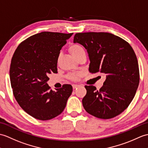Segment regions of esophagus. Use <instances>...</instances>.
<instances>
[{
	"label": "esophagus",
	"instance_id": "1",
	"mask_svg": "<svg viewBox=\"0 0 148 148\" xmlns=\"http://www.w3.org/2000/svg\"><path fill=\"white\" fill-rule=\"evenodd\" d=\"M72 87H73V89H75V88H77V87H80V85H75V84H74V85H72Z\"/></svg>",
	"mask_w": 148,
	"mask_h": 148
}]
</instances>
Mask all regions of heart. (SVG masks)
Returning <instances> with one entry per match:
<instances>
[{"label": "heart", "mask_w": 148, "mask_h": 148, "mask_svg": "<svg viewBox=\"0 0 148 148\" xmlns=\"http://www.w3.org/2000/svg\"><path fill=\"white\" fill-rule=\"evenodd\" d=\"M69 51L71 52V54L76 58L77 59L80 56V55L82 54H85V50L83 48V47H82L80 45L78 44H71L69 46ZM83 75L82 72H80V73H72L69 75L68 76V78L69 79L73 81H77L78 80H79V78L81 77L82 75Z\"/></svg>", "instance_id": "b5f03b06"}]
</instances>
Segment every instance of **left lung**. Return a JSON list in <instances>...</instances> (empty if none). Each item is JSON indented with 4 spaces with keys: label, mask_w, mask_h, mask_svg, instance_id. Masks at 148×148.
<instances>
[{
    "label": "left lung",
    "mask_w": 148,
    "mask_h": 148,
    "mask_svg": "<svg viewBox=\"0 0 148 148\" xmlns=\"http://www.w3.org/2000/svg\"><path fill=\"white\" fill-rule=\"evenodd\" d=\"M74 43L87 49L92 73L106 75L99 90L85 85L82 99L85 111L101 119H110L127 109L134 99L139 84L138 61L127 41L106 32L77 33Z\"/></svg>",
    "instance_id": "obj_1"
}]
</instances>
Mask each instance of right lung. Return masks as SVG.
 <instances>
[{
	"instance_id": "add662e5",
	"label": "right lung",
	"mask_w": 148,
	"mask_h": 148,
	"mask_svg": "<svg viewBox=\"0 0 148 148\" xmlns=\"http://www.w3.org/2000/svg\"><path fill=\"white\" fill-rule=\"evenodd\" d=\"M73 34L43 32L21 42L12 56L9 75L13 94L25 112L40 120L63 112L73 88L64 84L53 91L47 75L57 73L60 50Z\"/></svg>"
}]
</instances>
